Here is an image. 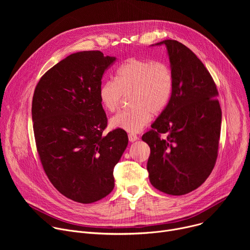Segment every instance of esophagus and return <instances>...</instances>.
Segmentation results:
<instances>
[{
  "label": "esophagus",
  "mask_w": 250,
  "mask_h": 250,
  "mask_svg": "<svg viewBox=\"0 0 250 250\" xmlns=\"http://www.w3.org/2000/svg\"><path fill=\"white\" fill-rule=\"evenodd\" d=\"M128 139H129L130 142H134V141H136V140L138 139V136H137L136 134L129 133V134H128Z\"/></svg>",
  "instance_id": "34e87169"
}]
</instances>
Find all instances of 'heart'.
<instances>
[{
	"label": "heart",
	"instance_id": "obj_1",
	"mask_svg": "<svg viewBox=\"0 0 250 250\" xmlns=\"http://www.w3.org/2000/svg\"><path fill=\"white\" fill-rule=\"evenodd\" d=\"M173 91L171 69L162 62L130 58L116 72L115 80L103 82L99 99L108 112H115L122 99L129 95L131 108L121 111L110 121L113 128L127 132H139L152 119V113L162 112Z\"/></svg>",
	"mask_w": 250,
	"mask_h": 250
}]
</instances>
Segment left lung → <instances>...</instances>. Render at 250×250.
<instances>
[{
    "instance_id": "8db88e82",
    "label": "left lung",
    "mask_w": 250,
    "mask_h": 250,
    "mask_svg": "<svg viewBox=\"0 0 250 250\" xmlns=\"http://www.w3.org/2000/svg\"><path fill=\"white\" fill-rule=\"evenodd\" d=\"M156 45L166 47L173 91L142 140L150 147L147 172L152 186L181 196L200 187L216 164L222 124L219 93L205 65L187 46L172 40L151 46Z\"/></svg>"
}]
</instances>
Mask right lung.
<instances>
[{"label": "right lung", "mask_w": 250, "mask_h": 250, "mask_svg": "<svg viewBox=\"0 0 250 250\" xmlns=\"http://www.w3.org/2000/svg\"><path fill=\"white\" fill-rule=\"evenodd\" d=\"M116 59L101 51L71 54L42 77L32 98L33 132L43 169L62 195L82 204L113 191L114 168L128 144L123 129L103 135L106 116L99 89L104 70Z\"/></svg>", "instance_id": "add662e5"}]
</instances>
